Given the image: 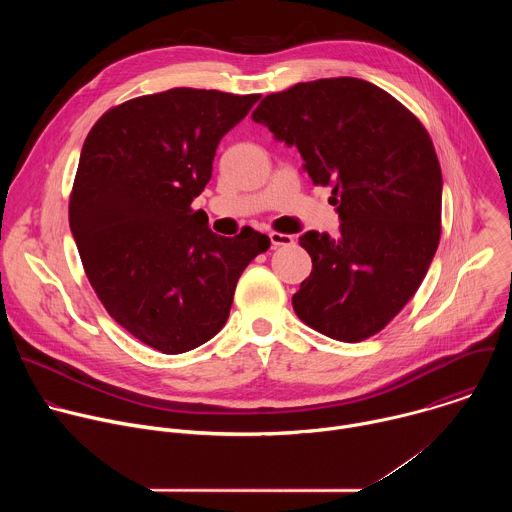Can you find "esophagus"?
Listing matches in <instances>:
<instances>
[{
  "label": "esophagus",
  "mask_w": 512,
  "mask_h": 512,
  "mask_svg": "<svg viewBox=\"0 0 512 512\" xmlns=\"http://www.w3.org/2000/svg\"><path fill=\"white\" fill-rule=\"evenodd\" d=\"M269 239H271V247L273 249H279V247H287V245H291L294 243V237L291 235H283V233H269Z\"/></svg>",
  "instance_id": "1"
}]
</instances>
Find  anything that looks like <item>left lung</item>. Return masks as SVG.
Wrapping results in <instances>:
<instances>
[{
	"label": "left lung",
	"mask_w": 512,
	"mask_h": 512,
	"mask_svg": "<svg viewBox=\"0 0 512 512\" xmlns=\"http://www.w3.org/2000/svg\"><path fill=\"white\" fill-rule=\"evenodd\" d=\"M332 186L340 235L308 231L298 318L342 342L381 332L413 298L442 233V170L429 133L395 97L352 77L298 83L253 111Z\"/></svg>",
	"instance_id": "obj_1"
}]
</instances>
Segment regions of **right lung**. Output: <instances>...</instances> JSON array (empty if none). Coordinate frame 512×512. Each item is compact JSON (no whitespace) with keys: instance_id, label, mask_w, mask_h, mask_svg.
Here are the masks:
<instances>
[{"instance_id":"1","label":"right lung","mask_w":512,"mask_h":512,"mask_svg":"<svg viewBox=\"0 0 512 512\" xmlns=\"http://www.w3.org/2000/svg\"><path fill=\"white\" fill-rule=\"evenodd\" d=\"M261 95L170 89L109 109L89 131L68 221L109 316L164 354L188 352L227 324L245 267L271 241L229 239L192 200L223 139Z\"/></svg>"}]
</instances>
